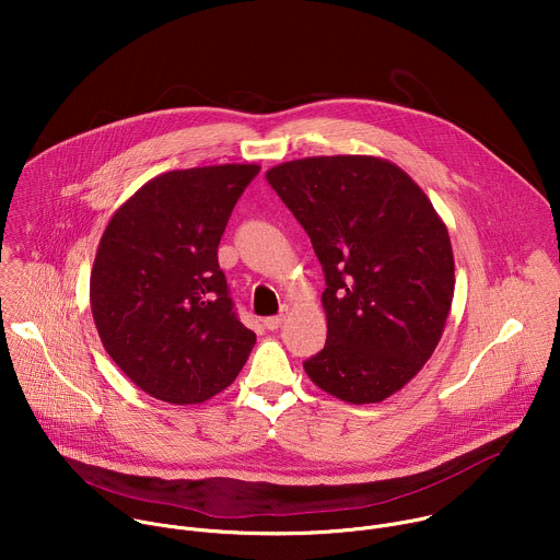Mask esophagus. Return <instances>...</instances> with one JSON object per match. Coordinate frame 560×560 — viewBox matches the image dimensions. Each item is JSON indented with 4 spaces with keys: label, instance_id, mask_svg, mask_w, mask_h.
Segmentation results:
<instances>
[{
    "label": "esophagus",
    "instance_id": "esophagus-1",
    "mask_svg": "<svg viewBox=\"0 0 560 560\" xmlns=\"http://www.w3.org/2000/svg\"><path fill=\"white\" fill-rule=\"evenodd\" d=\"M283 322H285V314H277V316L264 318V326H266L268 330H279V328L283 326Z\"/></svg>",
    "mask_w": 560,
    "mask_h": 560
}]
</instances>
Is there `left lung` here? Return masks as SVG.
<instances>
[{
  "mask_svg": "<svg viewBox=\"0 0 560 560\" xmlns=\"http://www.w3.org/2000/svg\"><path fill=\"white\" fill-rule=\"evenodd\" d=\"M326 272L324 350L307 376L346 404H381L434 354L454 299L450 234L419 184L372 154L305 156L266 173Z\"/></svg>",
  "mask_w": 560,
  "mask_h": 560,
  "instance_id": "obj_1",
  "label": "left lung"
}]
</instances>
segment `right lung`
Returning a JSON list of instances; mask_svg holds the SVG:
<instances>
[{
  "label": "right lung",
  "instance_id": "1",
  "mask_svg": "<svg viewBox=\"0 0 560 560\" xmlns=\"http://www.w3.org/2000/svg\"><path fill=\"white\" fill-rule=\"evenodd\" d=\"M257 164L171 171L110 217L91 272L100 339L145 394L197 406L246 365L257 335L238 322L217 248Z\"/></svg>",
  "mask_w": 560,
  "mask_h": 560
}]
</instances>
